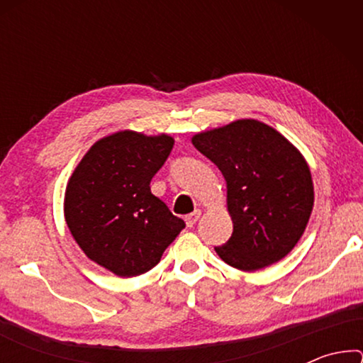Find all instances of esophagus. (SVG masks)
Here are the masks:
<instances>
[{
    "label": "esophagus",
    "mask_w": 363,
    "mask_h": 363,
    "mask_svg": "<svg viewBox=\"0 0 363 363\" xmlns=\"http://www.w3.org/2000/svg\"><path fill=\"white\" fill-rule=\"evenodd\" d=\"M200 216H201V211H200V210H195L194 213L187 214V216H186V224H187V227H194L196 220L200 219Z\"/></svg>",
    "instance_id": "obj_1"
}]
</instances>
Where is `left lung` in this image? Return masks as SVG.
I'll list each match as a JSON object with an SVG mask.
<instances>
[{
	"label": "left lung",
	"instance_id": "obj_1",
	"mask_svg": "<svg viewBox=\"0 0 363 363\" xmlns=\"http://www.w3.org/2000/svg\"><path fill=\"white\" fill-rule=\"evenodd\" d=\"M227 182L232 237L216 247L229 266L253 272L285 257L304 233L314 186L304 157L279 131L237 120L192 138Z\"/></svg>",
	"mask_w": 363,
	"mask_h": 363
}]
</instances>
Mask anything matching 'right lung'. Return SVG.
I'll list each match as a JSON object with an SVG mask.
<instances>
[{
    "label": "right lung",
    "mask_w": 363,
    "mask_h": 363,
    "mask_svg": "<svg viewBox=\"0 0 363 363\" xmlns=\"http://www.w3.org/2000/svg\"><path fill=\"white\" fill-rule=\"evenodd\" d=\"M173 145L168 134H110L86 152L67 184L64 213L73 238L118 277L155 267L186 227L150 190Z\"/></svg>",
    "instance_id": "obj_1"
}]
</instances>
